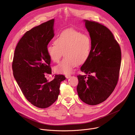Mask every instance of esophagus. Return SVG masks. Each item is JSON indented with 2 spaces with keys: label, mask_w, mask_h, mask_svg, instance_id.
<instances>
[{
  "label": "esophagus",
  "mask_w": 135,
  "mask_h": 135,
  "mask_svg": "<svg viewBox=\"0 0 135 135\" xmlns=\"http://www.w3.org/2000/svg\"><path fill=\"white\" fill-rule=\"evenodd\" d=\"M70 76H71V75H66V78L67 79H68V78H69L70 77Z\"/></svg>",
  "instance_id": "34e87169"
}]
</instances>
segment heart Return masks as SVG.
<instances>
[{
    "label": "heart",
    "mask_w": 135,
    "mask_h": 135,
    "mask_svg": "<svg viewBox=\"0 0 135 135\" xmlns=\"http://www.w3.org/2000/svg\"><path fill=\"white\" fill-rule=\"evenodd\" d=\"M54 44L46 48V54L50 60L57 63L62 57L63 53L65 57L54 68L55 73L57 74L71 73L76 65L85 63L90 55V37L73 28L62 31L56 37Z\"/></svg>",
    "instance_id": "heart-1"
}]
</instances>
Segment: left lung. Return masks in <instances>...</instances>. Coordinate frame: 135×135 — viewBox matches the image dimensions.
Here are the masks:
<instances>
[{
    "instance_id": "left-lung-1",
    "label": "left lung",
    "mask_w": 135,
    "mask_h": 135,
    "mask_svg": "<svg viewBox=\"0 0 135 135\" xmlns=\"http://www.w3.org/2000/svg\"><path fill=\"white\" fill-rule=\"evenodd\" d=\"M84 22L91 38V50L88 60L80 68L88 75L77 76L76 90L82 101L97 105L107 100L117 86L122 52L118 42L107 27L93 21Z\"/></svg>"
}]
</instances>
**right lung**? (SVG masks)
Returning <instances> with one entry per match:
<instances>
[{
    "instance_id": "1",
    "label": "right lung",
    "mask_w": 135,
    "mask_h": 135,
    "mask_svg": "<svg viewBox=\"0 0 135 135\" xmlns=\"http://www.w3.org/2000/svg\"><path fill=\"white\" fill-rule=\"evenodd\" d=\"M54 19L26 32L19 40L14 53L12 68L14 78L27 100L34 106L46 108L52 104L60 94L63 75H55L48 81L45 75L51 74V60L46 48L54 37Z\"/></svg>"
}]
</instances>
